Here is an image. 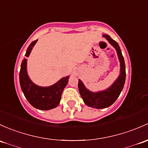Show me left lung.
<instances>
[{"label": "left lung", "mask_w": 148, "mask_h": 148, "mask_svg": "<svg viewBox=\"0 0 148 148\" xmlns=\"http://www.w3.org/2000/svg\"><path fill=\"white\" fill-rule=\"evenodd\" d=\"M117 51L120 64L121 73L120 75L109 88L99 92H91L84 85L83 82L79 79V91L84 102L86 105L94 108H105L110 106L116 101L121 94L125 84V65L121 48L117 42L113 40L109 35H103Z\"/></svg>", "instance_id": "8db88e82"}]
</instances>
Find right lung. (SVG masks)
<instances>
[{
    "label": "right lung",
    "instance_id": "obj_1",
    "mask_svg": "<svg viewBox=\"0 0 148 148\" xmlns=\"http://www.w3.org/2000/svg\"><path fill=\"white\" fill-rule=\"evenodd\" d=\"M37 40L32 42L26 51L25 56L29 57L32 47ZM69 77H64L54 85L47 87L39 86L29 78L27 73V59L22 62L20 71V84L23 94L28 102L35 108L50 110L60 103L64 88L69 82Z\"/></svg>",
    "mask_w": 148,
    "mask_h": 148
}]
</instances>
